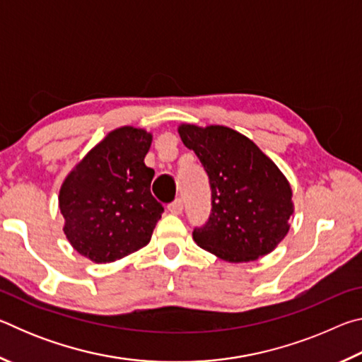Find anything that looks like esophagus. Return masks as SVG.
<instances>
[{
	"mask_svg": "<svg viewBox=\"0 0 362 362\" xmlns=\"http://www.w3.org/2000/svg\"><path fill=\"white\" fill-rule=\"evenodd\" d=\"M168 211L170 214H174V216H179V214H182V211H183V203L180 199H175L174 203H170L168 206Z\"/></svg>",
	"mask_w": 362,
	"mask_h": 362,
	"instance_id": "1",
	"label": "esophagus"
}]
</instances>
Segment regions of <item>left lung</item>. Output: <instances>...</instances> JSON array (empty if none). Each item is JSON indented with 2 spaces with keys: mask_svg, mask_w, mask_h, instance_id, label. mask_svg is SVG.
<instances>
[{
  "mask_svg": "<svg viewBox=\"0 0 362 362\" xmlns=\"http://www.w3.org/2000/svg\"><path fill=\"white\" fill-rule=\"evenodd\" d=\"M183 145L199 158L212 192L209 220L193 240L230 263L254 262L276 249L289 231L292 188L252 140L226 126L180 124Z\"/></svg>",
  "mask_w": 362,
  "mask_h": 362,
  "instance_id": "8db88e82",
  "label": "left lung"
}]
</instances>
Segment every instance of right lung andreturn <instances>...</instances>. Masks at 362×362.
Masks as SVG:
<instances>
[{"mask_svg":"<svg viewBox=\"0 0 362 362\" xmlns=\"http://www.w3.org/2000/svg\"><path fill=\"white\" fill-rule=\"evenodd\" d=\"M151 132L122 126L108 132L79 161L59 192L64 233L73 249L95 263L119 260L150 243L163 206L144 159Z\"/></svg>","mask_w":362,"mask_h":362,"instance_id":"obj_1","label":"right lung"}]
</instances>
